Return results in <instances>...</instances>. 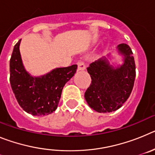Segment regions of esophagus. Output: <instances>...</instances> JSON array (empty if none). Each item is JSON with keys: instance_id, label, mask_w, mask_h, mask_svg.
<instances>
[{"instance_id": "esophagus-1", "label": "esophagus", "mask_w": 155, "mask_h": 155, "mask_svg": "<svg viewBox=\"0 0 155 155\" xmlns=\"http://www.w3.org/2000/svg\"><path fill=\"white\" fill-rule=\"evenodd\" d=\"M77 64H78V71H84V70H85L86 66L83 61H78Z\"/></svg>"}]
</instances>
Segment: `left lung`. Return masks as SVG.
<instances>
[{
  "label": "left lung",
  "instance_id": "left-lung-1",
  "mask_svg": "<svg viewBox=\"0 0 155 155\" xmlns=\"http://www.w3.org/2000/svg\"><path fill=\"white\" fill-rule=\"evenodd\" d=\"M124 56V64L113 67L105 57L91 63L87 71L91 83L84 93L90 107L98 113H111L120 109L128 99L136 77V66L133 52L126 43L117 46Z\"/></svg>",
  "mask_w": 155,
  "mask_h": 155
}]
</instances>
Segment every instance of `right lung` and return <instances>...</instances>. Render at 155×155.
<instances>
[{"mask_svg": "<svg viewBox=\"0 0 155 155\" xmlns=\"http://www.w3.org/2000/svg\"><path fill=\"white\" fill-rule=\"evenodd\" d=\"M21 39L15 45L10 60V83L19 105L33 116H47L57 109L65 84L76 73L78 65L56 68L41 77L25 71L19 51Z\"/></svg>", "mask_w": 155, "mask_h": 155, "instance_id": "add662e5", "label": "right lung"}]
</instances>
